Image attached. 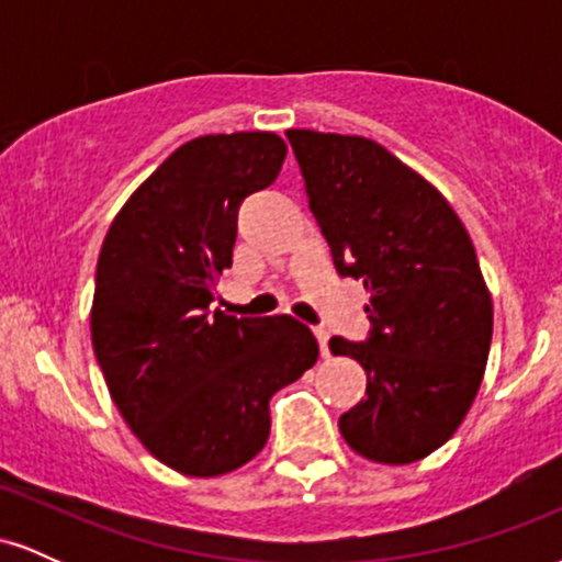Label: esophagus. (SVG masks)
Here are the masks:
<instances>
[{
    "label": "esophagus",
    "instance_id": "esophagus-1",
    "mask_svg": "<svg viewBox=\"0 0 562 562\" xmlns=\"http://www.w3.org/2000/svg\"><path fill=\"white\" fill-rule=\"evenodd\" d=\"M314 335H317V340H319V351H322V357H327V353H330V333L325 330V327H314Z\"/></svg>",
    "mask_w": 562,
    "mask_h": 562
}]
</instances>
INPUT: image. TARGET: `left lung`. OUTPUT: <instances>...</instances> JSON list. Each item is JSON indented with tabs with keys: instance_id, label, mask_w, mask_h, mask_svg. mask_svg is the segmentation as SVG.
Listing matches in <instances>:
<instances>
[{
	"instance_id": "left-lung-1",
	"label": "left lung",
	"mask_w": 562,
	"mask_h": 562,
	"mask_svg": "<svg viewBox=\"0 0 562 562\" xmlns=\"http://www.w3.org/2000/svg\"><path fill=\"white\" fill-rule=\"evenodd\" d=\"M308 209L340 277L370 290V335L330 340L367 372L340 436L385 465L428 457L465 420L492 346V295L451 205L367 137L290 128Z\"/></svg>"
}]
</instances>
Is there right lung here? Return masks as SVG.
Segmentation results:
<instances>
[{"label": "right lung", "instance_id": "add662e5", "mask_svg": "<svg viewBox=\"0 0 562 562\" xmlns=\"http://www.w3.org/2000/svg\"><path fill=\"white\" fill-rule=\"evenodd\" d=\"M288 145L272 132L184 142L126 200L102 243L92 346L115 406L156 460L211 479L254 460L269 402L319 357L288 314L211 308L232 267L243 200L277 179Z\"/></svg>", "mask_w": 562, "mask_h": 562}]
</instances>
